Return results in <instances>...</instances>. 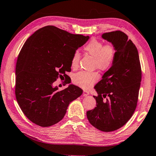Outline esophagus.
<instances>
[{"instance_id":"1","label":"esophagus","mask_w":156,"mask_h":156,"mask_svg":"<svg viewBox=\"0 0 156 156\" xmlns=\"http://www.w3.org/2000/svg\"><path fill=\"white\" fill-rule=\"evenodd\" d=\"M89 91H85V90H84L83 91V96H89Z\"/></svg>"}]
</instances>
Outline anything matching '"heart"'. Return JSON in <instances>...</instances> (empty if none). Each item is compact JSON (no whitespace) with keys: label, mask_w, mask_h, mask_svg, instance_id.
I'll list each match as a JSON object with an SVG mask.
<instances>
[{"label":"heart","mask_w":156,"mask_h":156,"mask_svg":"<svg viewBox=\"0 0 156 156\" xmlns=\"http://www.w3.org/2000/svg\"><path fill=\"white\" fill-rule=\"evenodd\" d=\"M84 51L94 58V66L100 70L107 71L112 67L115 60L117 49L112 43L103 44L97 39H92L84 47ZM80 54L78 51L73 53L71 66L76 68L78 66ZM99 79L97 72H88L82 71L76 73L73 77V83L82 88L87 89L93 85Z\"/></svg>","instance_id":"heart-1"}]
</instances>
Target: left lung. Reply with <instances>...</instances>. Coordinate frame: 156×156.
<instances>
[{"label":"left lung","instance_id":"left-lung-1","mask_svg":"<svg viewBox=\"0 0 156 156\" xmlns=\"http://www.w3.org/2000/svg\"><path fill=\"white\" fill-rule=\"evenodd\" d=\"M102 37L114 44L117 54L112 67L94 87L96 107L87 111V116L94 127L109 132L125 125L135 112L142 71L138 49L126 34L114 31Z\"/></svg>","mask_w":156,"mask_h":156}]
</instances>
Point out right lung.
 Wrapping results in <instances>:
<instances>
[{"label": "right lung", "instance_id": "right-lung-1", "mask_svg": "<svg viewBox=\"0 0 156 156\" xmlns=\"http://www.w3.org/2000/svg\"><path fill=\"white\" fill-rule=\"evenodd\" d=\"M89 36L70 34L48 25L36 31L18 54L16 67L15 94L18 104L29 120L47 127L61 120L69 105L83 94L78 87L70 84L58 91L54 83L59 77L67 78L71 60Z\"/></svg>", "mask_w": 156, "mask_h": 156}]
</instances>
